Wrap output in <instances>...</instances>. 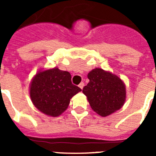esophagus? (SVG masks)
Segmentation results:
<instances>
[{
  "label": "esophagus",
  "instance_id": "1",
  "mask_svg": "<svg viewBox=\"0 0 156 156\" xmlns=\"http://www.w3.org/2000/svg\"><path fill=\"white\" fill-rule=\"evenodd\" d=\"M84 87V83L83 82H81L79 84V87L80 88V89H83V87Z\"/></svg>",
  "mask_w": 156,
  "mask_h": 156
}]
</instances>
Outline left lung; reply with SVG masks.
Here are the masks:
<instances>
[{"mask_svg": "<svg viewBox=\"0 0 156 156\" xmlns=\"http://www.w3.org/2000/svg\"><path fill=\"white\" fill-rule=\"evenodd\" d=\"M87 77L90 81L83 88V93L96 113L105 117L122 108L126 101V85L118 76L95 68Z\"/></svg>", "mask_w": 156, "mask_h": 156, "instance_id": "8db88e82", "label": "left lung"}]
</instances>
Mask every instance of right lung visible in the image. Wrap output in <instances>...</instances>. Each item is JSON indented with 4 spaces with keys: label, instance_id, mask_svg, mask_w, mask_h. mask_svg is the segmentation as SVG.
I'll return each instance as SVG.
<instances>
[{
    "label": "right lung",
    "instance_id": "add662e5",
    "mask_svg": "<svg viewBox=\"0 0 156 156\" xmlns=\"http://www.w3.org/2000/svg\"><path fill=\"white\" fill-rule=\"evenodd\" d=\"M80 91V88L72 83L69 73L57 67L38 71L30 85L34 105L52 117L62 115L68 108L70 99Z\"/></svg>",
    "mask_w": 156,
    "mask_h": 156
}]
</instances>
